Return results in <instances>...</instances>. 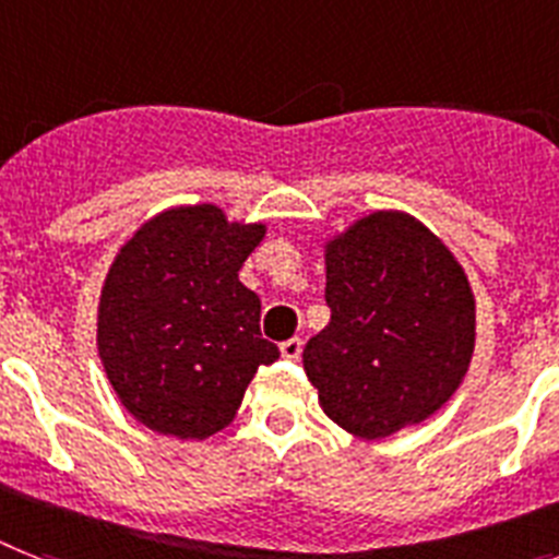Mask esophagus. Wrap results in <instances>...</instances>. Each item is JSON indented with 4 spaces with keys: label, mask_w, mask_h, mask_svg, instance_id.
I'll return each mask as SVG.
<instances>
[{
    "label": "esophagus",
    "mask_w": 559,
    "mask_h": 559,
    "mask_svg": "<svg viewBox=\"0 0 559 559\" xmlns=\"http://www.w3.org/2000/svg\"><path fill=\"white\" fill-rule=\"evenodd\" d=\"M304 350V342L301 338H287V342L281 344V356L287 358V361H298Z\"/></svg>",
    "instance_id": "34e87169"
}]
</instances>
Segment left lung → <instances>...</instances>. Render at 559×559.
<instances>
[{
    "mask_svg": "<svg viewBox=\"0 0 559 559\" xmlns=\"http://www.w3.org/2000/svg\"><path fill=\"white\" fill-rule=\"evenodd\" d=\"M330 324L304 347L324 413L353 437L419 425L456 393L474 356V293L428 226L373 212L326 240Z\"/></svg>",
    "mask_w": 559,
    "mask_h": 559,
    "instance_id": "left-lung-1",
    "label": "left lung"
}]
</instances>
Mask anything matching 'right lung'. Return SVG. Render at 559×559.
<instances>
[{
    "instance_id": "add662e5",
    "label": "right lung",
    "mask_w": 559,
    "mask_h": 559,
    "mask_svg": "<svg viewBox=\"0 0 559 559\" xmlns=\"http://www.w3.org/2000/svg\"><path fill=\"white\" fill-rule=\"evenodd\" d=\"M264 224L212 203L166 209L122 243L97 312V347L122 407L146 428L206 439L235 419L278 347L261 338V298L238 270Z\"/></svg>"
}]
</instances>
